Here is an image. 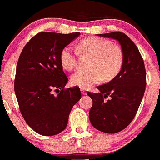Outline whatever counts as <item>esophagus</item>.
<instances>
[{"label":"esophagus","instance_id":"34e87169","mask_svg":"<svg viewBox=\"0 0 160 160\" xmlns=\"http://www.w3.org/2000/svg\"><path fill=\"white\" fill-rule=\"evenodd\" d=\"M81 92H82V94H83V95L87 94V91H86V89H83V88L81 89Z\"/></svg>","mask_w":160,"mask_h":160}]
</instances>
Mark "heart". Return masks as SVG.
Here are the masks:
<instances>
[{
    "mask_svg": "<svg viewBox=\"0 0 160 160\" xmlns=\"http://www.w3.org/2000/svg\"><path fill=\"white\" fill-rule=\"evenodd\" d=\"M78 54L91 56L87 71H79L71 77L73 86L86 89L102 80H110L116 77L124 62V52L120 45L110 40L99 37H87L79 42L76 50L64 47L60 54L61 66L67 71H72L77 65Z\"/></svg>",
    "mask_w": 160,
    "mask_h": 160,
    "instance_id": "heart-1",
    "label": "heart"
}]
</instances>
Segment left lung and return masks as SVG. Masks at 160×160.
I'll return each mask as SVG.
<instances>
[{
  "label": "left lung",
  "mask_w": 160,
  "mask_h": 160,
  "mask_svg": "<svg viewBox=\"0 0 160 160\" xmlns=\"http://www.w3.org/2000/svg\"><path fill=\"white\" fill-rule=\"evenodd\" d=\"M98 36L118 40L124 52L117 76L97 87L98 93L87 92L92 100L89 114L92 125L102 132L115 134L126 128L138 112L147 84L146 69L138 47L127 35L113 32Z\"/></svg>",
  "instance_id": "8db88e82"
}]
</instances>
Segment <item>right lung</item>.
Returning a JSON list of instances; mask_svg holds the SVG:
<instances>
[{
    "instance_id": "obj_1",
    "label": "right lung",
    "mask_w": 160,
    "mask_h": 160,
    "mask_svg": "<svg viewBox=\"0 0 160 160\" xmlns=\"http://www.w3.org/2000/svg\"><path fill=\"white\" fill-rule=\"evenodd\" d=\"M80 35L42 32L21 52L15 94L24 120L38 134L53 136L64 131L72 108L81 98L78 87L65 88L68 78L60 61L61 50Z\"/></svg>"
}]
</instances>
